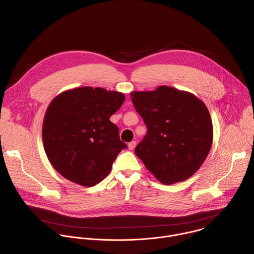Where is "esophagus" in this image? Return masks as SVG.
<instances>
[{"label":"esophagus","mask_w":254,"mask_h":254,"mask_svg":"<svg viewBox=\"0 0 254 254\" xmlns=\"http://www.w3.org/2000/svg\"><path fill=\"white\" fill-rule=\"evenodd\" d=\"M136 141H132V142H130L129 144H128V148L130 149V150H132V149H134L135 148V146H136Z\"/></svg>","instance_id":"34e87169"}]
</instances>
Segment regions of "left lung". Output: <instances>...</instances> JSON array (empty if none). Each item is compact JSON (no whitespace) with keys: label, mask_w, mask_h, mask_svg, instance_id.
<instances>
[{"label":"left lung","mask_w":254,"mask_h":254,"mask_svg":"<svg viewBox=\"0 0 254 254\" xmlns=\"http://www.w3.org/2000/svg\"><path fill=\"white\" fill-rule=\"evenodd\" d=\"M147 133L136 155L164 185L183 182L202 165L212 145L213 125L205 104L169 86L131 93Z\"/></svg>","instance_id":"8db88e82"}]
</instances>
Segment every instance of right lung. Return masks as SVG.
I'll list each match as a JSON object with an SVG mask.
<instances>
[{"label":"right lung","mask_w":254,"mask_h":254,"mask_svg":"<svg viewBox=\"0 0 254 254\" xmlns=\"http://www.w3.org/2000/svg\"><path fill=\"white\" fill-rule=\"evenodd\" d=\"M123 93L78 87L64 91L45 113L42 139L47 157L65 179L83 187L104 180L126 147L109 117L121 108Z\"/></svg>","instance_id":"obj_1"}]
</instances>
